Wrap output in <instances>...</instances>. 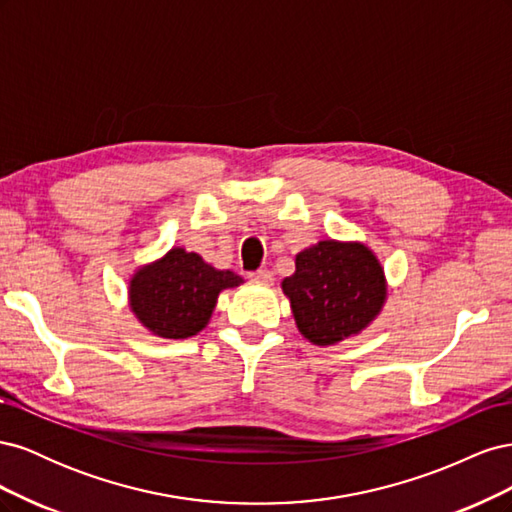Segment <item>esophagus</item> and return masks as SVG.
I'll use <instances>...</instances> for the list:
<instances>
[{
    "label": "esophagus",
    "instance_id": "34e87169",
    "mask_svg": "<svg viewBox=\"0 0 512 512\" xmlns=\"http://www.w3.org/2000/svg\"><path fill=\"white\" fill-rule=\"evenodd\" d=\"M250 280L252 282H262V284H269L273 282V273L269 269H258L254 273H250Z\"/></svg>",
    "mask_w": 512,
    "mask_h": 512
}]
</instances>
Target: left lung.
I'll use <instances>...</instances> for the list:
<instances>
[{"mask_svg": "<svg viewBox=\"0 0 512 512\" xmlns=\"http://www.w3.org/2000/svg\"><path fill=\"white\" fill-rule=\"evenodd\" d=\"M282 288L301 335L316 346L361 333L386 299L384 271L363 243L320 241L303 250Z\"/></svg>", "mask_w": 512, "mask_h": 512, "instance_id": "obj_1", "label": "left lung"}]
</instances>
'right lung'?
<instances>
[{
  "instance_id": "right-lung-1",
  "label": "right lung",
  "mask_w": 512,
  "mask_h": 512,
  "mask_svg": "<svg viewBox=\"0 0 512 512\" xmlns=\"http://www.w3.org/2000/svg\"><path fill=\"white\" fill-rule=\"evenodd\" d=\"M243 280L218 271L194 252L173 247L153 265L138 269L130 282V307L153 335L185 339L207 327L224 288Z\"/></svg>"
}]
</instances>
